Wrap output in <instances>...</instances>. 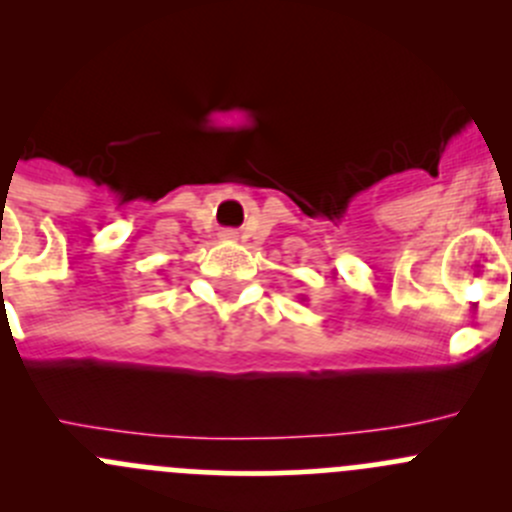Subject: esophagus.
I'll return each instance as SVG.
<instances>
[{
  "mask_svg": "<svg viewBox=\"0 0 512 512\" xmlns=\"http://www.w3.org/2000/svg\"><path fill=\"white\" fill-rule=\"evenodd\" d=\"M222 240H237V232H234V229H224Z\"/></svg>",
  "mask_w": 512,
  "mask_h": 512,
  "instance_id": "obj_1",
  "label": "esophagus"
}]
</instances>
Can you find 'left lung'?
<instances>
[{"label": "left lung", "mask_w": 512, "mask_h": 512, "mask_svg": "<svg viewBox=\"0 0 512 512\" xmlns=\"http://www.w3.org/2000/svg\"><path fill=\"white\" fill-rule=\"evenodd\" d=\"M300 300H303V298H300Z\"/></svg>", "instance_id": "1"}]
</instances>
